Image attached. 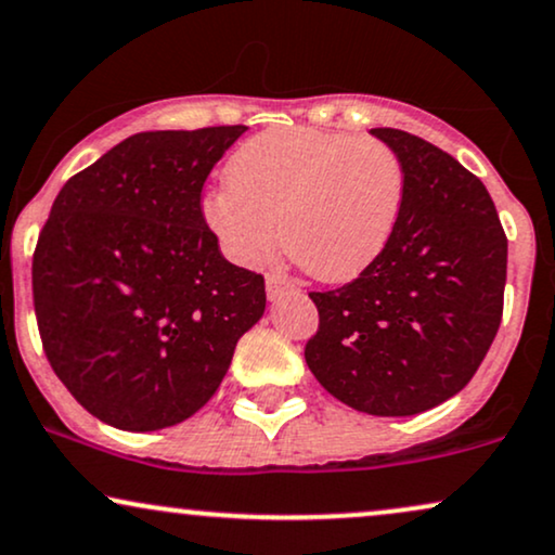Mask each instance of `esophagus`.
I'll use <instances>...</instances> for the list:
<instances>
[{
    "mask_svg": "<svg viewBox=\"0 0 555 555\" xmlns=\"http://www.w3.org/2000/svg\"><path fill=\"white\" fill-rule=\"evenodd\" d=\"M266 292H269V299H279L284 297V294L297 292V286H294L289 279L279 276V273H269V276H266Z\"/></svg>",
    "mask_w": 555,
    "mask_h": 555,
    "instance_id": "1",
    "label": "esophagus"
}]
</instances>
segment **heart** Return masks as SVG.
I'll use <instances>...</instances> for the list:
<instances>
[{
    "mask_svg": "<svg viewBox=\"0 0 555 555\" xmlns=\"http://www.w3.org/2000/svg\"><path fill=\"white\" fill-rule=\"evenodd\" d=\"M404 166L382 140L318 128H273L245 140L228 184L202 202L207 228L235 263L282 245L310 276H359L395 233Z\"/></svg>",
    "mask_w": 555,
    "mask_h": 555,
    "instance_id": "1",
    "label": "heart"
}]
</instances>
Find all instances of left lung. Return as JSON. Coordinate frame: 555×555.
<instances>
[{
	"mask_svg": "<svg viewBox=\"0 0 555 555\" xmlns=\"http://www.w3.org/2000/svg\"><path fill=\"white\" fill-rule=\"evenodd\" d=\"M371 135L404 166V199L359 279L310 292L320 312L305 361L335 399L406 417L459 395L502 322L507 235L487 186L453 156L395 128Z\"/></svg>",
	"mask_w": 555,
	"mask_h": 555,
	"instance_id": "8db88e82",
	"label": "left lung"
}]
</instances>
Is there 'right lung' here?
<instances>
[{"mask_svg": "<svg viewBox=\"0 0 555 555\" xmlns=\"http://www.w3.org/2000/svg\"><path fill=\"white\" fill-rule=\"evenodd\" d=\"M245 125L125 138L63 184L33 254L55 376L132 433L184 423L266 310L263 276L220 254L202 186Z\"/></svg>", "mask_w": 555, "mask_h": 555, "instance_id": "right-lung-1", "label": "right lung"}]
</instances>
